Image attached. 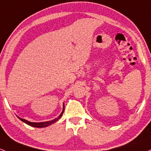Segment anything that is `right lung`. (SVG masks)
Masks as SVG:
<instances>
[{
    "label": "right lung",
    "mask_w": 151,
    "mask_h": 151,
    "mask_svg": "<svg viewBox=\"0 0 151 151\" xmlns=\"http://www.w3.org/2000/svg\"><path fill=\"white\" fill-rule=\"evenodd\" d=\"M64 110H65V105H64V104H63V112H62V113H60V116H59L57 118H56V119H53V120H52V121H49V122H29V121L25 120V119H21V118H19V116H17V117L19 118V119H20V120L22 121V122H23L24 123H25V124H27V125L31 126V127H37V128H43V127H49V126L52 125V124H54V123H55L56 122H57V121H58L59 119H60V118L62 117V116H63V113H64Z\"/></svg>",
    "instance_id": "1"
}]
</instances>
